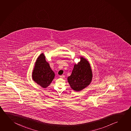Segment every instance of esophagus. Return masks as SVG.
I'll list each match as a JSON object with an SVG mask.
<instances>
[{
  "label": "esophagus",
  "mask_w": 131,
  "mask_h": 131,
  "mask_svg": "<svg viewBox=\"0 0 131 131\" xmlns=\"http://www.w3.org/2000/svg\"><path fill=\"white\" fill-rule=\"evenodd\" d=\"M60 77L61 78H62V79H63V78H65V76L63 75H60Z\"/></svg>",
  "instance_id": "esophagus-1"
}]
</instances>
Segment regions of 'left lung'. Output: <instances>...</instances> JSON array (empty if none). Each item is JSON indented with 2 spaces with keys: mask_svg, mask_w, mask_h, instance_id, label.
<instances>
[{
  "mask_svg": "<svg viewBox=\"0 0 131 131\" xmlns=\"http://www.w3.org/2000/svg\"><path fill=\"white\" fill-rule=\"evenodd\" d=\"M80 58V61L74 64L71 75L68 78L71 88L77 92L88 86L92 79V72L89 62L82 57Z\"/></svg>",
  "mask_w": 131,
  "mask_h": 131,
  "instance_id": "1",
  "label": "left lung"
}]
</instances>
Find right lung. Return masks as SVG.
<instances>
[{"instance_id":"1","label":"right lung","mask_w":131,"mask_h":131,"mask_svg":"<svg viewBox=\"0 0 131 131\" xmlns=\"http://www.w3.org/2000/svg\"><path fill=\"white\" fill-rule=\"evenodd\" d=\"M55 73L46 60V57L42 53L37 58L32 73L34 81L42 87H48L52 81Z\"/></svg>"}]
</instances>
